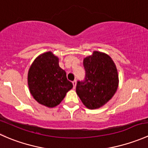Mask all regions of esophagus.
Returning <instances> with one entry per match:
<instances>
[{"label":"esophagus","instance_id":"esophagus-1","mask_svg":"<svg viewBox=\"0 0 148 148\" xmlns=\"http://www.w3.org/2000/svg\"><path fill=\"white\" fill-rule=\"evenodd\" d=\"M72 84H73V86H74V89H75L76 86H77V81L74 80V81L72 82Z\"/></svg>","mask_w":148,"mask_h":148}]
</instances>
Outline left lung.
I'll list each match as a JSON object with an SVG mask.
<instances>
[{
    "instance_id": "8db88e82",
    "label": "left lung",
    "mask_w": 148,
    "mask_h": 148,
    "mask_svg": "<svg viewBox=\"0 0 148 148\" xmlns=\"http://www.w3.org/2000/svg\"><path fill=\"white\" fill-rule=\"evenodd\" d=\"M83 65L85 79L77 82L76 92L86 108L99 109L117 92L119 84L117 67L108 54L97 51L85 57Z\"/></svg>"
}]
</instances>
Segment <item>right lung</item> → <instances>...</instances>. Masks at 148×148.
I'll list each match as a JSON object with an SVG mask.
<instances>
[{
  "label": "right lung",
  "instance_id": "right-lung-1",
  "mask_svg": "<svg viewBox=\"0 0 148 148\" xmlns=\"http://www.w3.org/2000/svg\"><path fill=\"white\" fill-rule=\"evenodd\" d=\"M28 85L34 99L49 108L60 104L73 87L65 71L59 66V58L51 51L36 58L28 70Z\"/></svg>",
  "mask_w": 148,
  "mask_h": 148
}]
</instances>
